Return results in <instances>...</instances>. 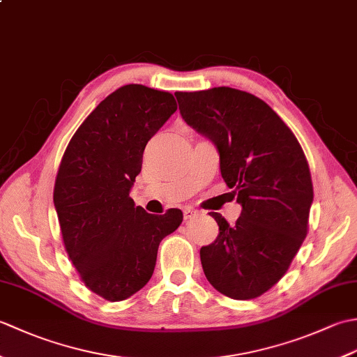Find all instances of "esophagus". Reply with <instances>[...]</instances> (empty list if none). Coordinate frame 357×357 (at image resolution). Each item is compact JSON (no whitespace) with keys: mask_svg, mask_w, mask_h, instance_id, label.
Segmentation results:
<instances>
[{"mask_svg":"<svg viewBox=\"0 0 357 357\" xmlns=\"http://www.w3.org/2000/svg\"><path fill=\"white\" fill-rule=\"evenodd\" d=\"M195 216H198V210H195L193 207H185L184 208V219L188 221V219H193Z\"/></svg>","mask_w":357,"mask_h":357,"instance_id":"esophagus-1","label":"esophagus"}]
</instances>
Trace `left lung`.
I'll list each match as a JSON object with an SVG mask.
<instances>
[{
    "mask_svg": "<svg viewBox=\"0 0 357 357\" xmlns=\"http://www.w3.org/2000/svg\"><path fill=\"white\" fill-rule=\"evenodd\" d=\"M181 116L215 144L225 184L242 206L201 248L204 275L219 293L247 301L279 282L308 231L313 184L301 144L259 98L231 87L176 92Z\"/></svg>",
    "mask_w": 357,
    "mask_h": 357,
    "instance_id": "obj_1",
    "label": "left lung"
}]
</instances>
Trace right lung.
<instances>
[{"label":"right lung","mask_w":357,"mask_h":357,"mask_svg":"<svg viewBox=\"0 0 357 357\" xmlns=\"http://www.w3.org/2000/svg\"><path fill=\"white\" fill-rule=\"evenodd\" d=\"M176 109L169 92L119 87L79 126L59 164L53 204L66 252L89 290L107 301L149 282L159 242L183 222L179 208L150 215L130 198L144 149Z\"/></svg>","instance_id":"obj_1"}]
</instances>
